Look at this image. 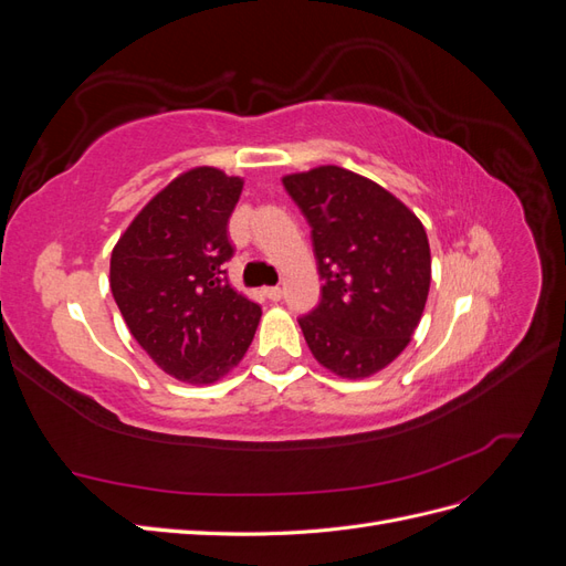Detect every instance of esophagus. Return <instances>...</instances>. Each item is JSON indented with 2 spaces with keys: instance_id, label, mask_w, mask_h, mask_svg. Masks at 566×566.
<instances>
[{
  "instance_id": "1",
  "label": "esophagus",
  "mask_w": 566,
  "mask_h": 566,
  "mask_svg": "<svg viewBox=\"0 0 566 566\" xmlns=\"http://www.w3.org/2000/svg\"><path fill=\"white\" fill-rule=\"evenodd\" d=\"M264 295L271 300V302H279L283 297V290L279 285H269L264 287Z\"/></svg>"
}]
</instances>
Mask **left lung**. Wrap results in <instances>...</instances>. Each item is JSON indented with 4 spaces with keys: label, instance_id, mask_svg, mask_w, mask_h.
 Returning <instances> with one entry per match:
<instances>
[{
    "label": "left lung",
    "instance_id": "1",
    "mask_svg": "<svg viewBox=\"0 0 566 566\" xmlns=\"http://www.w3.org/2000/svg\"><path fill=\"white\" fill-rule=\"evenodd\" d=\"M312 229L321 300L300 316L316 361L366 378L413 337L430 293V243L420 219L375 181L335 165L283 179Z\"/></svg>",
    "mask_w": 566,
    "mask_h": 566
}]
</instances>
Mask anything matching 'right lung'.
<instances>
[{
	"label": "right lung",
	"mask_w": 566,
	"mask_h": 566,
	"mask_svg": "<svg viewBox=\"0 0 566 566\" xmlns=\"http://www.w3.org/2000/svg\"><path fill=\"white\" fill-rule=\"evenodd\" d=\"M243 181L198 167L153 198L111 256V290L134 339L177 380L208 385L245 356L260 304L238 295L229 217Z\"/></svg>",
	"instance_id": "1"
}]
</instances>
